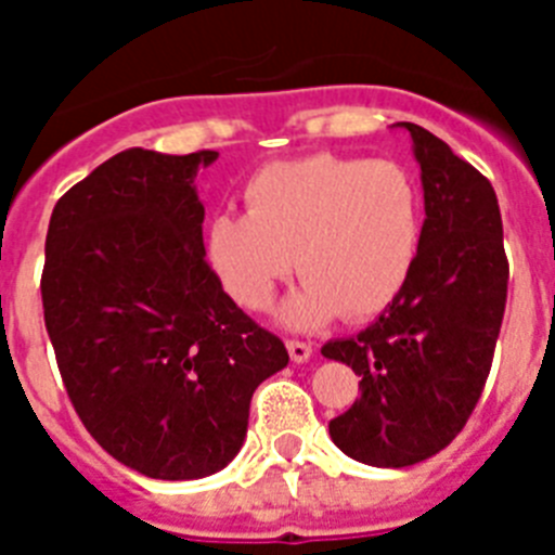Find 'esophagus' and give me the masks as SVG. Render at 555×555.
<instances>
[{"mask_svg": "<svg viewBox=\"0 0 555 555\" xmlns=\"http://www.w3.org/2000/svg\"><path fill=\"white\" fill-rule=\"evenodd\" d=\"M286 347H288V356H292V361L294 364H306L308 358L313 356V347L311 345H306V341H286Z\"/></svg>", "mask_w": 555, "mask_h": 555, "instance_id": "34e87169", "label": "esophagus"}]
</instances>
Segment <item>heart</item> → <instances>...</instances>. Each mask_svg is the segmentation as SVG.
Returning a JSON list of instances; mask_svg holds the SVG:
<instances>
[{
    "label": "heart",
    "instance_id": "obj_1",
    "mask_svg": "<svg viewBox=\"0 0 555 555\" xmlns=\"http://www.w3.org/2000/svg\"><path fill=\"white\" fill-rule=\"evenodd\" d=\"M247 214H219L205 253L238 306L261 311L292 269L302 278L278 317L313 331L336 313L366 320L409 281L420 249V191L386 158L317 152L274 160L244 189Z\"/></svg>",
    "mask_w": 555,
    "mask_h": 555
}]
</instances>
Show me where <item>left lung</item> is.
<instances>
[{
	"instance_id": "8db88e82",
	"label": "left lung",
	"mask_w": 555,
	"mask_h": 555,
	"mask_svg": "<svg viewBox=\"0 0 555 555\" xmlns=\"http://www.w3.org/2000/svg\"><path fill=\"white\" fill-rule=\"evenodd\" d=\"M425 222L414 267L366 331L322 356L361 375V397L331 420L341 453L370 467H411L453 442L478 403L498 345L508 261L494 189L442 139L411 121Z\"/></svg>"
}]
</instances>
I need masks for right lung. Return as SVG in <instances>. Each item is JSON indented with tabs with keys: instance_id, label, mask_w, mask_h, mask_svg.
<instances>
[{
	"instance_id": "1",
	"label": "right lung",
	"mask_w": 555,
	"mask_h": 555,
	"mask_svg": "<svg viewBox=\"0 0 555 555\" xmlns=\"http://www.w3.org/2000/svg\"><path fill=\"white\" fill-rule=\"evenodd\" d=\"M219 152L113 155L57 199L41 297L82 425L146 478L224 469L258 384L288 364L205 261L199 166Z\"/></svg>"
}]
</instances>
